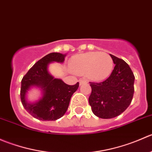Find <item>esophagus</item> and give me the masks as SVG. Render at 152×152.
I'll list each match as a JSON object with an SVG mask.
<instances>
[{
  "instance_id": "1",
  "label": "esophagus",
  "mask_w": 152,
  "mask_h": 152,
  "mask_svg": "<svg viewBox=\"0 0 152 152\" xmlns=\"http://www.w3.org/2000/svg\"><path fill=\"white\" fill-rule=\"evenodd\" d=\"M79 85H82V84L87 83V81L86 80V79H79Z\"/></svg>"
}]
</instances>
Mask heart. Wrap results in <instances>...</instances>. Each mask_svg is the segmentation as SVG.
<instances>
[{"mask_svg":"<svg viewBox=\"0 0 152 152\" xmlns=\"http://www.w3.org/2000/svg\"><path fill=\"white\" fill-rule=\"evenodd\" d=\"M70 67L76 73H87L90 79L101 81L110 76L114 67V61L107 53L90 52L72 58Z\"/></svg>","mask_w":152,"mask_h":152,"instance_id":"obj_1","label":"heart"}]
</instances>
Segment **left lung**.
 I'll return each instance as SVG.
<instances>
[{
    "instance_id": "8db88e82",
    "label": "left lung",
    "mask_w": 152,
    "mask_h": 152,
    "mask_svg": "<svg viewBox=\"0 0 152 152\" xmlns=\"http://www.w3.org/2000/svg\"><path fill=\"white\" fill-rule=\"evenodd\" d=\"M114 61L111 75L102 82H90L92 88L89 104L95 115L113 118L124 113L134 95V76L123 59L110 54Z\"/></svg>"
}]
</instances>
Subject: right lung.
<instances>
[{"instance_id":"right-lung-1","label":"right lung","mask_w":152,"mask_h":152,"mask_svg":"<svg viewBox=\"0 0 152 152\" xmlns=\"http://www.w3.org/2000/svg\"><path fill=\"white\" fill-rule=\"evenodd\" d=\"M66 54L50 53L39 59L27 72L21 81L20 99L25 110L34 118L41 121H56L65 115L71 96L77 90L79 82L68 85L62 79H55L48 72L52 62L62 63ZM35 86L41 90L42 96L33 103L27 101V93Z\"/></svg>"}]
</instances>
